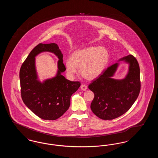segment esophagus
Listing matches in <instances>:
<instances>
[{"mask_svg": "<svg viewBox=\"0 0 158 158\" xmlns=\"http://www.w3.org/2000/svg\"><path fill=\"white\" fill-rule=\"evenodd\" d=\"M81 89L82 90H86L87 89V86H86V85L82 84V85H81Z\"/></svg>", "mask_w": 158, "mask_h": 158, "instance_id": "esophagus-1", "label": "esophagus"}]
</instances>
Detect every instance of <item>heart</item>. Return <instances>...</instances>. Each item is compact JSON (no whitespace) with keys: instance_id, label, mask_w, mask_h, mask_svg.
<instances>
[{"instance_id":"1","label":"heart","mask_w":158,"mask_h":158,"mask_svg":"<svg viewBox=\"0 0 158 158\" xmlns=\"http://www.w3.org/2000/svg\"><path fill=\"white\" fill-rule=\"evenodd\" d=\"M109 60V54L102 47H88L79 49L65 61L68 75L73 77L80 67V73L87 79L92 80L102 74Z\"/></svg>"}]
</instances>
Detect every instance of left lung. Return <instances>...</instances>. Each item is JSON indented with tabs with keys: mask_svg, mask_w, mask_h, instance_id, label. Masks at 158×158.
Returning a JSON list of instances; mask_svg holds the SVG:
<instances>
[{
	"mask_svg": "<svg viewBox=\"0 0 158 158\" xmlns=\"http://www.w3.org/2000/svg\"><path fill=\"white\" fill-rule=\"evenodd\" d=\"M121 60L129 64L127 75L124 79L112 78L118 66L116 63L105 69L88 86L94 93L90 109L102 120H113L126 113L140 93V68L137 60L131 54Z\"/></svg>",
	"mask_w": 158,
	"mask_h": 158,
	"instance_id": "1",
	"label": "left lung"
}]
</instances>
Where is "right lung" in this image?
<instances>
[{
	"instance_id": "obj_1",
	"label": "right lung",
	"mask_w": 158,
	"mask_h": 158,
	"mask_svg": "<svg viewBox=\"0 0 158 158\" xmlns=\"http://www.w3.org/2000/svg\"><path fill=\"white\" fill-rule=\"evenodd\" d=\"M44 51L54 53L60 59L56 76L43 83L37 80L35 57ZM66 70L63 54L55 43H40L31 52L19 72L21 94L23 102L32 112L45 120H55L64 114L70 105L72 95L81 83L70 81L61 75Z\"/></svg>"
}]
</instances>
